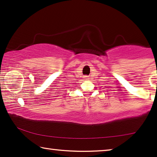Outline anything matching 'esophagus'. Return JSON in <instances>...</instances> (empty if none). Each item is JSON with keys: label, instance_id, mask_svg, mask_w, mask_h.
<instances>
[{"label": "esophagus", "instance_id": "1", "mask_svg": "<svg viewBox=\"0 0 157 157\" xmlns=\"http://www.w3.org/2000/svg\"><path fill=\"white\" fill-rule=\"evenodd\" d=\"M84 79H89V77L88 76H87V75H85V76H84Z\"/></svg>", "mask_w": 157, "mask_h": 157}]
</instances>
